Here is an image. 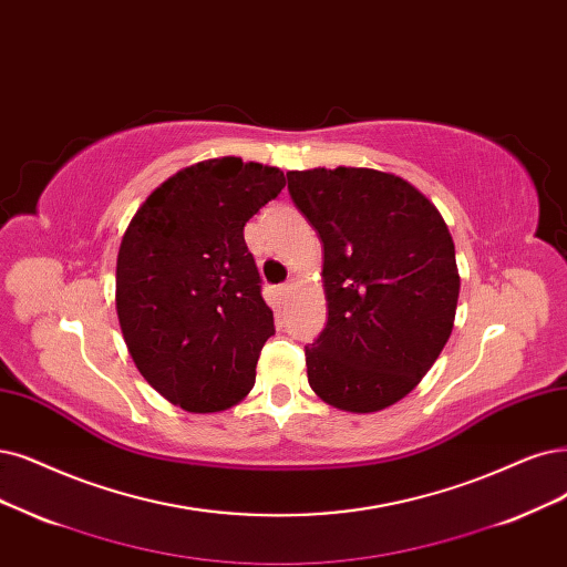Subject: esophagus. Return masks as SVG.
<instances>
[{"label":"esophagus","instance_id":"1","mask_svg":"<svg viewBox=\"0 0 567 567\" xmlns=\"http://www.w3.org/2000/svg\"><path fill=\"white\" fill-rule=\"evenodd\" d=\"M291 289H295V280H289V282H285L282 287H280V295L287 299L289 295H291Z\"/></svg>","mask_w":567,"mask_h":567}]
</instances>
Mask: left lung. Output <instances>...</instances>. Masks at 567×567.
<instances>
[{
	"label": "left lung",
	"mask_w": 567,
	"mask_h": 567,
	"mask_svg": "<svg viewBox=\"0 0 567 567\" xmlns=\"http://www.w3.org/2000/svg\"><path fill=\"white\" fill-rule=\"evenodd\" d=\"M324 245L327 327L306 346L308 383L350 413L392 406L423 381L455 320V245L406 179L371 167L287 173Z\"/></svg>",
	"instance_id": "1"
}]
</instances>
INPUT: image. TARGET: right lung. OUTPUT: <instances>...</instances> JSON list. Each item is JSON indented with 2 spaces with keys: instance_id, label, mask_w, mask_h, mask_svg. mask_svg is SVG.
I'll return each instance as SVG.
<instances>
[{
  "instance_id": "obj_1",
  "label": "right lung",
  "mask_w": 567,
  "mask_h": 567,
  "mask_svg": "<svg viewBox=\"0 0 567 567\" xmlns=\"http://www.w3.org/2000/svg\"><path fill=\"white\" fill-rule=\"evenodd\" d=\"M282 188L280 167L200 161L165 179L125 228L123 341L146 383L184 411H224L255 385L276 327L243 228Z\"/></svg>"
}]
</instances>
